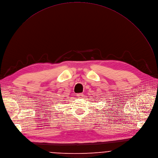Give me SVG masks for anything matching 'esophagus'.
<instances>
[{
	"mask_svg": "<svg viewBox=\"0 0 158 158\" xmlns=\"http://www.w3.org/2000/svg\"><path fill=\"white\" fill-rule=\"evenodd\" d=\"M82 95H83L82 93H78V94H77V96L78 98H80Z\"/></svg>",
	"mask_w": 158,
	"mask_h": 158,
	"instance_id": "obj_1",
	"label": "esophagus"
}]
</instances>
